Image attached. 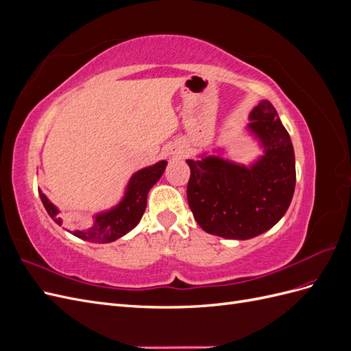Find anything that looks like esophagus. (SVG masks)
Here are the masks:
<instances>
[{
	"label": "esophagus",
	"mask_w": 351,
	"mask_h": 351,
	"mask_svg": "<svg viewBox=\"0 0 351 351\" xmlns=\"http://www.w3.org/2000/svg\"><path fill=\"white\" fill-rule=\"evenodd\" d=\"M169 155L173 158H183L187 155V147L184 145H173L169 147Z\"/></svg>",
	"instance_id": "obj_1"
}]
</instances>
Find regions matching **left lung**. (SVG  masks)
<instances>
[{"label": "left lung", "instance_id": "1", "mask_svg": "<svg viewBox=\"0 0 351 351\" xmlns=\"http://www.w3.org/2000/svg\"><path fill=\"white\" fill-rule=\"evenodd\" d=\"M246 132L262 155L244 165L202 152L187 159V202L202 230L224 239L247 240L271 230L289 209L295 187L294 149L277 110L267 99L249 114Z\"/></svg>", "mask_w": 351, "mask_h": 351}]
</instances>
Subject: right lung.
Listing matches in <instances>:
<instances>
[{"mask_svg":"<svg viewBox=\"0 0 351 351\" xmlns=\"http://www.w3.org/2000/svg\"><path fill=\"white\" fill-rule=\"evenodd\" d=\"M167 164L168 162L162 159V161L136 171L127 183L119 204L110 209L97 212L93 215V224L89 228L74 230L73 236L90 243H111L125 236L139 224L146 209L147 193L162 177ZM39 196L48 215L61 226L62 219L58 215L60 209L42 193V190H39Z\"/></svg>","mask_w":351,"mask_h":351,"instance_id":"obj_1","label":"right lung"}]
</instances>
